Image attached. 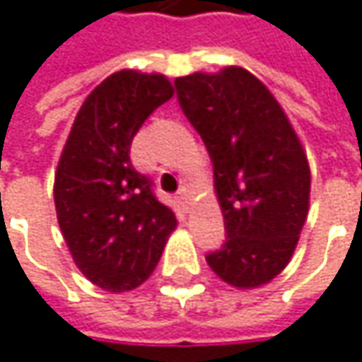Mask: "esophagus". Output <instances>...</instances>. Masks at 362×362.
<instances>
[{"label":"esophagus","mask_w":362,"mask_h":362,"mask_svg":"<svg viewBox=\"0 0 362 362\" xmlns=\"http://www.w3.org/2000/svg\"><path fill=\"white\" fill-rule=\"evenodd\" d=\"M176 199H178L182 209H188V205H190V194H188L186 188H180V190H178V197H176Z\"/></svg>","instance_id":"34e87169"}]
</instances>
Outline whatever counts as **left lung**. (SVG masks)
Instances as JSON below:
<instances>
[{
	"instance_id": "left-lung-1",
	"label": "left lung",
	"mask_w": 362,
	"mask_h": 362,
	"mask_svg": "<svg viewBox=\"0 0 362 362\" xmlns=\"http://www.w3.org/2000/svg\"><path fill=\"white\" fill-rule=\"evenodd\" d=\"M182 112L214 163L228 238L207 255L226 284L250 290L284 272L309 214L311 170L272 90L240 66L176 78Z\"/></svg>"
}]
</instances>
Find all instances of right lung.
Instances as JSON below:
<instances>
[{
  "instance_id": "obj_1",
  "label": "right lung",
  "mask_w": 362,
  "mask_h": 362,
  "mask_svg": "<svg viewBox=\"0 0 362 362\" xmlns=\"http://www.w3.org/2000/svg\"><path fill=\"white\" fill-rule=\"evenodd\" d=\"M172 97L163 74L114 72L84 99L57 161L53 201L64 240L84 278L114 294L148 279L178 223L130 161L134 134Z\"/></svg>"
}]
</instances>
